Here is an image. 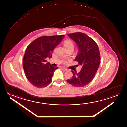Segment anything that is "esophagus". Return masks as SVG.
Returning <instances> with one entry per match:
<instances>
[{
  "label": "esophagus",
  "mask_w": 127,
  "mask_h": 127,
  "mask_svg": "<svg viewBox=\"0 0 127 127\" xmlns=\"http://www.w3.org/2000/svg\"><path fill=\"white\" fill-rule=\"evenodd\" d=\"M61 68H62V69H63L64 71H67V69L66 68H65V67H62Z\"/></svg>",
  "instance_id": "esophagus-1"
}]
</instances>
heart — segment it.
<instances>
[{"label":"heart","instance_id":"b5f03b06","mask_svg":"<svg viewBox=\"0 0 127 127\" xmlns=\"http://www.w3.org/2000/svg\"><path fill=\"white\" fill-rule=\"evenodd\" d=\"M64 46L65 48H67V47H71V46L73 47V44L71 41L67 40L64 42Z\"/></svg>","mask_w":127,"mask_h":127}]
</instances>
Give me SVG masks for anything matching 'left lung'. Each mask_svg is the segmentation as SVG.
I'll return each instance as SVG.
<instances>
[{
    "label": "left lung",
    "mask_w": 127,
    "mask_h": 127,
    "mask_svg": "<svg viewBox=\"0 0 127 127\" xmlns=\"http://www.w3.org/2000/svg\"><path fill=\"white\" fill-rule=\"evenodd\" d=\"M78 46V53L75 60L82 67L79 72L72 71L73 76L67 82L76 87H81L92 81L98 69L100 53L98 46L94 40L82 32L67 35Z\"/></svg>",
    "instance_id": "8db88e82"
}]
</instances>
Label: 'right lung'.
Returning a JSON list of instances; mask_svg holds the SVG:
<instances>
[{"instance_id":"add662e5","label":"right lung","mask_w":127,"mask_h":127,"mask_svg":"<svg viewBox=\"0 0 127 127\" xmlns=\"http://www.w3.org/2000/svg\"><path fill=\"white\" fill-rule=\"evenodd\" d=\"M64 35L39 37L27 46L23 58L24 70L30 83L37 88L46 87L58 67H53L46 58H51L54 49Z\"/></svg>"}]
</instances>
